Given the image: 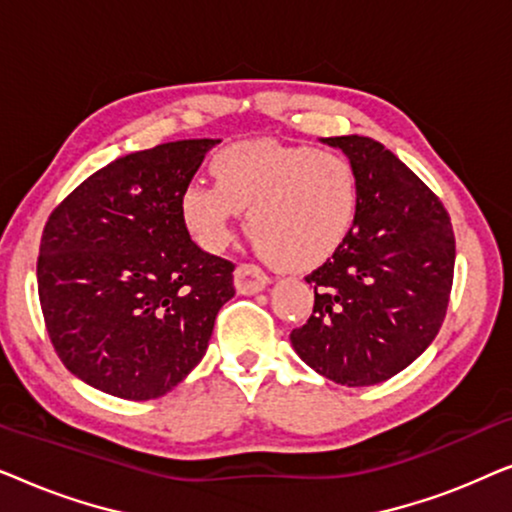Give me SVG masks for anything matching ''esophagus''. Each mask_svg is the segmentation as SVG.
I'll return each instance as SVG.
<instances>
[{
	"mask_svg": "<svg viewBox=\"0 0 512 512\" xmlns=\"http://www.w3.org/2000/svg\"><path fill=\"white\" fill-rule=\"evenodd\" d=\"M270 284V277L254 263H240L235 268L237 293H258Z\"/></svg>",
	"mask_w": 512,
	"mask_h": 512,
	"instance_id": "esophagus-1",
	"label": "esophagus"
}]
</instances>
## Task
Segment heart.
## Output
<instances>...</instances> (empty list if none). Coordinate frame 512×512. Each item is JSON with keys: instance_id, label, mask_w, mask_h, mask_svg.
<instances>
[{"instance_id": "1", "label": "heart", "mask_w": 512, "mask_h": 512, "mask_svg": "<svg viewBox=\"0 0 512 512\" xmlns=\"http://www.w3.org/2000/svg\"><path fill=\"white\" fill-rule=\"evenodd\" d=\"M214 186L191 181L179 195L188 235L207 251H221L237 214L270 263L307 270L324 263L352 233L359 212V179L338 151L240 142L214 153Z\"/></svg>"}]
</instances>
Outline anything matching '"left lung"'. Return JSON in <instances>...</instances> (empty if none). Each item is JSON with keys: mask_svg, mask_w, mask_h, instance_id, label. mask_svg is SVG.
Instances as JSON below:
<instances>
[{"mask_svg": "<svg viewBox=\"0 0 512 512\" xmlns=\"http://www.w3.org/2000/svg\"><path fill=\"white\" fill-rule=\"evenodd\" d=\"M321 142L359 179L352 233L305 277L314 307L291 345L312 370L345 387L380 384L408 368L443 324L454 277V233L436 193L370 137Z\"/></svg>", "mask_w": 512, "mask_h": 512, "instance_id": "1", "label": "left lung"}]
</instances>
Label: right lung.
Returning <instances> with one entry per match:
<instances>
[{
	"instance_id": "right-lung-1",
	"label": "right lung",
	"mask_w": 512,
	"mask_h": 512,
	"mask_svg": "<svg viewBox=\"0 0 512 512\" xmlns=\"http://www.w3.org/2000/svg\"><path fill=\"white\" fill-rule=\"evenodd\" d=\"M219 139L128 153L74 188L41 235L46 331L72 375L104 394L149 401L202 361L235 296L226 258L202 251L179 195Z\"/></svg>"
}]
</instances>
